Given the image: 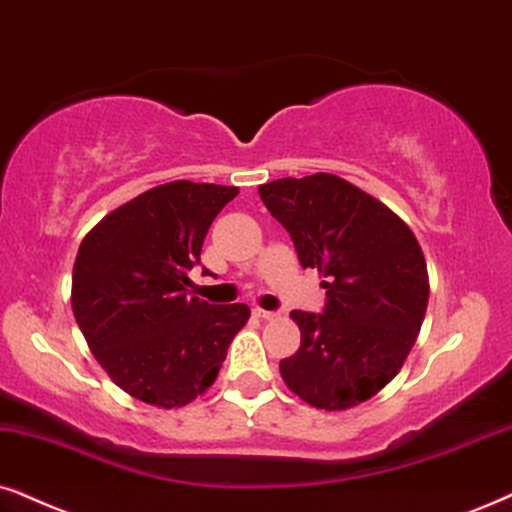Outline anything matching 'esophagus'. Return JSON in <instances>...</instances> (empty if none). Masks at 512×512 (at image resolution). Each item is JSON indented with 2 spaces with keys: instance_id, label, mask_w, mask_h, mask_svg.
<instances>
[{
  "instance_id": "1",
  "label": "esophagus",
  "mask_w": 512,
  "mask_h": 512,
  "mask_svg": "<svg viewBox=\"0 0 512 512\" xmlns=\"http://www.w3.org/2000/svg\"><path fill=\"white\" fill-rule=\"evenodd\" d=\"M252 314L257 316V319H262V321H271V319H276V312H267V309H260V307H255L252 309Z\"/></svg>"
}]
</instances>
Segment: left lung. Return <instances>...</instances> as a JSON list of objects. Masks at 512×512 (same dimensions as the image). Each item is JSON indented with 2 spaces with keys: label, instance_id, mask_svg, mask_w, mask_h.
Wrapping results in <instances>:
<instances>
[{
  "label": "left lung",
  "instance_id": "obj_1",
  "mask_svg": "<svg viewBox=\"0 0 512 512\" xmlns=\"http://www.w3.org/2000/svg\"><path fill=\"white\" fill-rule=\"evenodd\" d=\"M260 198L293 238L304 269L326 278L321 314L290 312L300 349L283 380L314 409L345 411L390 383L428 309V264L401 217L335 174L276 179Z\"/></svg>",
  "mask_w": 512,
  "mask_h": 512
}]
</instances>
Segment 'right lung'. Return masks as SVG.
Masks as SVG:
<instances>
[{"mask_svg": "<svg viewBox=\"0 0 512 512\" xmlns=\"http://www.w3.org/2000/svg\"><path fill=\"white\" fill-rule=\"evenodd\" d=\"M236 186L170 181L108 212L82 238L73 314L89 349L120 390L179 409L215 383L248 304L189 297V271L212 219Z\"/></svg>", "mask_w": 512, "mask_h": 512, "instance_id": "right-lung-1", "label": "right lung"}]
</instances>
